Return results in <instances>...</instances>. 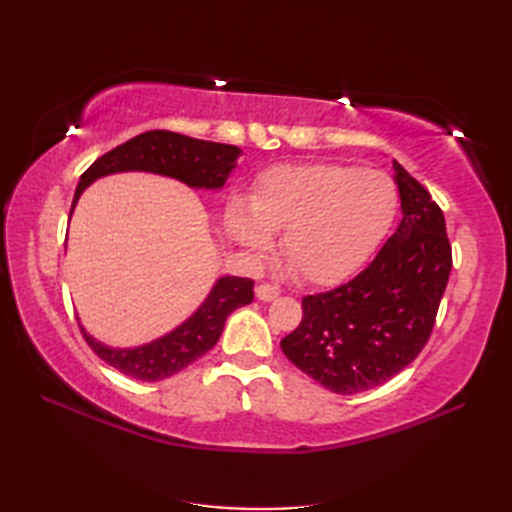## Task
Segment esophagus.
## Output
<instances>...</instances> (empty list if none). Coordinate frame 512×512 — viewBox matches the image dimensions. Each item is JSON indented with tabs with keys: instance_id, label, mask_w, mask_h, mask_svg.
<instances>
[{
	"instance_id": "1",
	"label": "esophagus",
	"mask_w": 512,
	"mask_h": 512,
	"mask_svg": "<svg viewBox=\"0 0 512 512\" xmlns=\"http://www.w3.org/2000/svg\"><path fill=\"white\" fill-rule=\"evenodd\" d=\"M255 295L259 301H273L281 295V290L277 286H270V284H262L255 288Z\"/></svg>"
}]
</instances>
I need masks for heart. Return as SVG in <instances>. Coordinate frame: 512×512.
Returning <instances> with one entry per match:
<instances>
[{
    "label": "heart",
    "instance_id": "obj_1",
    "mask_svg": "<svg viewBox=\"0 0 512 512\" xmlns=\"http://www.w3.org/2000/svg\"><path fill=\"white\" fill-rule=\"evenodd\" d=\"M398 211V191L383 171L343 165H284L255 182L248 206L233 202L226 233L250 255L281 233L279 253L308 284H336L383 242Z\"/></svg>",
    "mask_w": 512,
    "mask_h": 512
}]
</instances>
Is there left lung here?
Returning a JSON list of instances; mask_svg holds the SVG:
<instances>
[{
	"instance_id": "obj_1",
	"label": "left lung",
	"mask_w": 512,
	"mask_h": 512,
	"mask_svg": "<svg viewBox=\"0 0 512 512\" xmlns=\"http://www.w3.org/2000/svg\"><path fill=\"white\" fill-rule=\"evenodd\" d=\"M402 220L374 262L347 284L303 297V319L281 341L301 372L334 394L387 383L427 345L451 273L440 206L394 160Z\"/></svg>"
}]
</instances>
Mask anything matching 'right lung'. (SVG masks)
Returning a JSON list of instances; mask_svg holds the SVG:
<instances>
[{
  "instance_id": "add662e5",
  "label": "right lung",
  "mask_w": 512,
  "mask_h": 512,
  "mask_svg": "<svg viewBox=\"0 0 512 512\" xmlns=\"http://www.w3.org/2000/svg\"><path fill=\"white\" fill-rule=\"evenodd\" d=\"M239 154L242 149L235 145L209 143V140L189 138L176 132H165V129L138 134L92 162V167L83 173L79 187L74 191L70 215L81 193L94 180L112 176V173H158V176L180 180L191 189L220 191L235 171ZM250 301H253V281L231 275L220 277L202 301V306L187 321L162 334L160 339L136 347H110L85 332L81 323L79 325L83 339L107 365L129 378L156 383V380H165L182 372L184 367L209 352L220 339L228 314L248 306Z\"/></svg>"
}]
</instances>
